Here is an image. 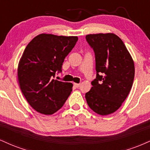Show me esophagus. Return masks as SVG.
Masks as SVG:
<instances>
[{"label":"esophagus","mask_w":150,"mask_h":150,"mask_svg":"<svg viewBox=\"0 0 150 150\" xmlns=\"http://www.w3.org/2000/svg\"><path fill=\"white\" fill-rule=\"evenodd\" d=\"M74 86H75V87H77V88H78V87H80V84H78V83H74Z\"/></svg>","instance_id":"34e87169"}]
</instances>
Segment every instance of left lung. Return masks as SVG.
Masks as SVG:
<instances>
[{
  "label": "left lung",
  "mask_w": 150,
  "mask_h": 150,
  "mask_svg": "<svg viewBox=\"0 0 150 150\" xmlns=\"http://www.w3.org/2000/svg\"><path fill=\"white\" fill-rule=\"evenodd\" d=\"M95 54L97 77L85 94L89 108L101 116L114 113L128 97L135 76V65L124 43L113 33L86 36Z\"/></svg>",
  "instance_id": "left-lung-1"
}]
</instances>
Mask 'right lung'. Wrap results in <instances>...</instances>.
<instances>
[{
  "label": "right lung",
  "instance_id": "add662e5",
  "mask_svg": "<svg viewBox=\"0 0 150 150\" xmlns=\"http://www.w3.org/2000/svg\"><path fill=\"white\" fill-rule=\"evenodd\" d=\"M77 37L51 34L37 35L26 46L18 68V82L26 100L37 112L58 111L72 92L73 84L54 80Z\"/></svg>",
  "mask_w": 150,
  "mask_h": 150
}]
</instances>
